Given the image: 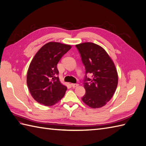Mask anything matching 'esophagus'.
<instances>
[{
  "instance_id": "esophagus-1",
  "label": "esophagus",
  "mask_w": 146,
  "mask_h": 146,
  "mask_svg": "<svg viewBox=\"0 0 146 146\" xmlns=\"http://www.w3.org/2000/svg\"><path fill=\"white\" fill-rule=\"evenodd\" d=\"M71 85H72V87L75 88V87H77L78 85H79V84H71Z\"/></svg>"
}]
</instances>
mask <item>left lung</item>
Here are the masks:
<instances>
[{
	"label": "left lung",
	"instance_id": "1",
	"mask_svg": "<svg viewBox=\"0 0 146 146\" xmlns=\"http://www.w3.org/2000/svg\"><path fill=\"white\" fill-rule=\"evenodd\" d=\"M85 67V73L92 74V79L85 76V94L82 100L92 108L105 106L114 95L118 76L115 64L100 46L86 42L76 45Z\"/></svg>",
	"mask_w": 146,
	"mask_h": 146
}]
</instances>
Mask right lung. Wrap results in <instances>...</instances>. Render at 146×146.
<instances>
[{
  "label": "right lung",
  "instance_id": "right-lung-1",
  "mask_svg": "<svg viewBox=\"0 0 146 146\" xmlns=\"http://www.w3.org/2000/svg\"><path fill=\"white\" fill-rule=\"evenodd\" d=\"M70 48L69 44L49 42L39 49L32 59L27 82L31 96L39 104L54 105L64 96L67 87L58 77L57 64Z\"/></svg>",
  "mask_w": 146,
  "mask_h": 146
}]
</instances>
